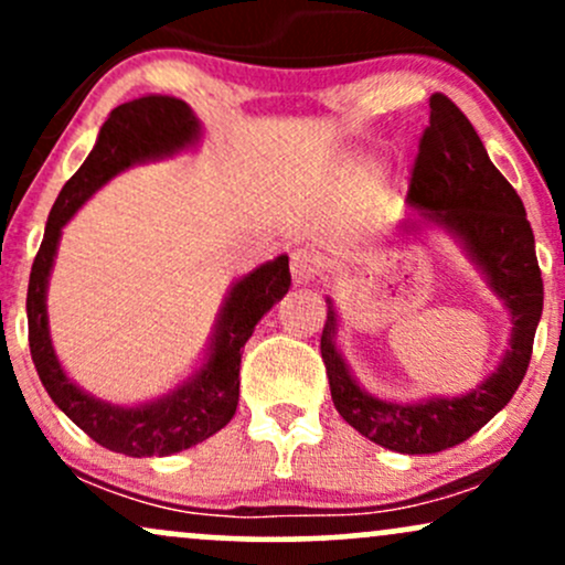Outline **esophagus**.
<instances>
[{
	"label": "esophagus",
	"instance_id": "1",
	"mask_svg": "<svg viewBox=\"0 0 565 565\" xmlns=\"http://www.w3.org/2000/svg\"><path fill=\"white\" fill-rule=\"evenodd\" d=\"M319 274V257L310 249H295L291 252V278L295 284H310Z\"/></svg>",
	"mask_w": 565,
	"mask_h": 565
}]
</instances>
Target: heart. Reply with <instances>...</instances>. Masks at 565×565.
<instances>
[{
	"label": "heart",
	"instance_id": "1",
	"mask_svg": "<svg viewBox=\"0 0 565 565\" xmlns=\"http://www.w3.org/2000/svg\"><path fill=\"white\" fill-rule=\"evenodd\" d=\"M369 167H372V161H369V159L355 161V170H369Z\"/></svg>",
	"mask_w": 565,
	"mask_h": 565
}]
</instances>
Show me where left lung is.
I'll list each match as a JSON object with an SVG mask.
<instances>
[{
  "label": "left lung",
  "mask_w": 565,
  "mask_h": 565,
  "mask_svg": "<svg viewBox=\"0 0 565 565\" xmlns=\"http://www.w3.org/2000/svg\"><path fill=\"white\" fill-rule=\"evenodd\" d=\"M406 201L414 215L401 220L398 231L419 238L438 228L459 244L508 310V350L468 393L380 398L361 385L337 348L340 316L327 297L321 359L337 412L350 427L391 451L436 454L468 440L515 395L531 361L544 287L521 196L491 164L468 116L446 95L430 97V127L419 140Z\"/></svg>",
  "instance_id": "left-lung-1"
}]
</instances>
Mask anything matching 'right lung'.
<instances>
[{"label":"right lung","mask_w":565,"mask_h":565,"mask_svg":"<svg viewBox=\"0 0 565 565\" xmlns=\"http://www.w3.org/2000/svg\"><path fill=\"white\" fill-rule=\"evenodd\" d=\"M204 138L199 116L188 103L167 95H148L116 106L97 140L57 193L42 246L31 265L29 297V348L44 391L63 414L82 427L95 444L127 457H170L201 444L231 423L238 406V366L246 340L257 321L289 291V257L257 265L231 284L204 345L201 364L180 380L172 391L140 404H111L76 385L57 359L50 337L47 287L53 276L63 228L108 180L146 161L172 159L193 151Z\"/></svg>","instance_id":"right-lung-1"}]
</instances>
